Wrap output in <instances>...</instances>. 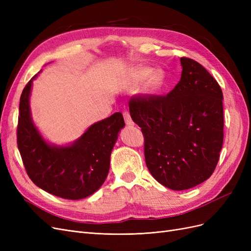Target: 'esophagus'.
I'll list each match as a JSON object with an SVG mask.
<instances>
[{"mask_svg": "<svg viewBox=\"0 0 251 251\" xmlns=\"http://www.w3.org/2000/svg\"><path fill=\"white\" fill-rule=\"evenodd\" d=\"M123 114H124V118H125V121H126V126H134V121L132 120L131 115H130V113H128V111L125 110L123 112Z\"/></svg>", "mask_w": 251, "mask_h": 251, "instance_id": "34e87169", "label": "esophagus"}]
</instances>
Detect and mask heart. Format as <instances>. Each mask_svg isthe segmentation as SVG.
Returning a JSON list of instances; mask_svg holds the SVG:
<instances>
[{"label": "heart", "instance_id": "1", "mask_svg": "<svg viewBox=\"0 0 251 251\" xmlns=\"http://www.w3.org/2000/svg\"><path fill=\"white\" fill-rule=\"evenodd\" d=\"M136 79H137V81H143L147 79V93L154 94L160 91L164 86L166 75L161 69L151 70L150 68H140L136 71Z\"/></svg>", "mask_w": 251, "mask_h": 251}]
</instances>
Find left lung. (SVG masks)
Listing matches in <instances>:
<instances>
[{"label": "left lung", "instance_id": "1", "mask_svg": "<svg viewBox=\"0 0 251 251\" xmlns=\"http://www.w3.org/2000/svg\"><path fill=\"white\" fill-rule=\"evenodd\" d=\"M179 82L165 95L132 97L128 107L144 136V158L159 183L192 188L214 173L223 146V93L205 68L181 57Z\"/></svg>", "mask_w": 251, "mask_h": 251}]
</instances>
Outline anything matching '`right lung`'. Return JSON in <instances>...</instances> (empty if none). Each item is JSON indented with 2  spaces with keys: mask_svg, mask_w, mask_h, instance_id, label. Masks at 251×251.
Wrapping results in <instances>:
<instances>
[{
  "mask_svg": "<svg viewBox=\"0 0 251 251\" xmlns=\"http://www.w3.org/2000/svg\"><path fill=\"white\" fill-rule=\"evenodd\" d=\"M29 80L20 100L18 148L27 175L45 192L69 200L94 194L107 178L118 133L125 126L120 112L92 125L69 146H54L43 138L32 121Z\"/></svg>",
  "mask_w": 251,
  "mask_h": 251,
  "instance_id": "obj_1",
  "label": "right lung"
}]
</instances>
